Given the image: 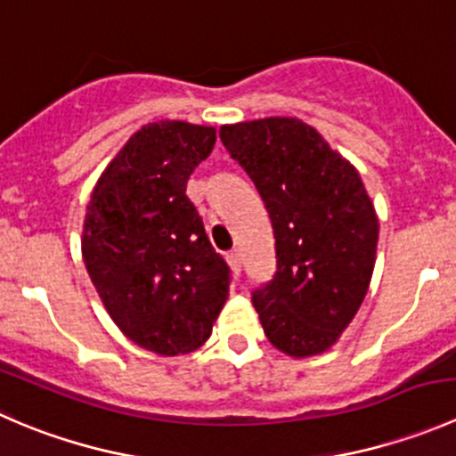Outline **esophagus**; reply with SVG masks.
I'll return each instance as SVG.
<instances>
[{
  "instance_id": "1",
  "label": "esophagus",
  "mask_w": 456,
  "mask_h": 456,
  "mask_svg": "<svg viewBox=\"0 0 456 456\" xmlns=\"http://www.w3.org/2000/svg\"><path fill=\"white\" fill-rule=\"evenodd\" d=\"M227 263L232 265V269L233 272H240V251L238 249H232V251H227Z\"/></svg>"
}]
</instances>
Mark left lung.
Segmentation results:
<instances>
[{
    "label": "left lung",
    "instance_id": "obj_1",
    "mask_svg": "<svg viewBox=\"0 0 456 456\" xmlns=\"http://www.w3.org/2000/svg\"><path fill=\"white\" fill-rule=\"evenodd\" d=\"M276 238V272L251 291L265 336L285 354H321L359 312L377 260L379 218L361 175L296 118L223 126Z\"/></svg>",
    "mask_w": 456,
    "mask_h": 456
}]
</instances>
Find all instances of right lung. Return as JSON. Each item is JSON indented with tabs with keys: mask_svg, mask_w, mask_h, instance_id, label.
I'll return each instance as SVG.
<instances>
[{
	"mask_svg": "<svg viewBox=\"0 0 456 456\" xmlns=\"http://www.w3.org/2000/svg\"><path fill=\"white\" fill-rule=\"evenodd\" d=\"M214 144L211 126L151 122L106 167L86 207L82 256L106 312L162 356L209 338L232 282L187 196L189 175Z\"/></svg>",
	"mask_w": 456,
	"mask_h": 456,
	"instance_id": "add662e5",
	"label": "right lung"
}]
</instances>
